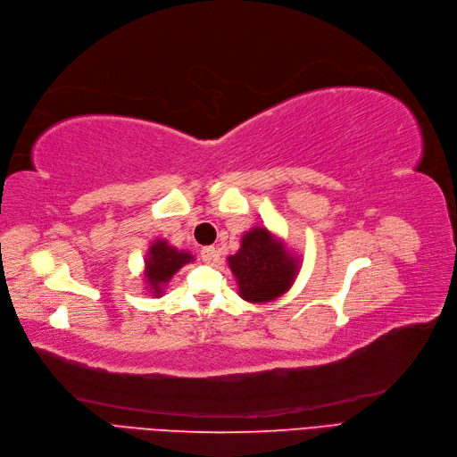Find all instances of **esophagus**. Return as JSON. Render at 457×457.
Segmentation results:
<instances>
[{"mask_svg": "<svg viewBox=\"0 0 457 457\" xmlns=\"http://www.w3.org/2000/svg\"><path fill=\"white\" fill-rule=\"evenodd\" d=\"M201 258H203V262H206V264H212L213 260H217V251H215V247H203L201 249Z\"/></svg>", "mask_w": 457, "mask_h": 457, "instance_id": "obj_1", "label": "esophagus"}]
</instances>
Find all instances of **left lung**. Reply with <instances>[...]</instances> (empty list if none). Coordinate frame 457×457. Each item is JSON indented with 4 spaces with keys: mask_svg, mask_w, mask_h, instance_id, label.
<instances>
[{
    "mask_svg": "<svg viewBox=\"0 0 457 457\" xmlns=\"http://www.w3.org/2000/svg\"><path fill=\"white\" fill-rule=\"evenodd\" d=\"M240 249L230 254L237 295L249 303H270L287 294L299 275L301 256L287 247L268 227H254L242 236Z\"/></svg>",
    "mask_w": 457,
    "mask_h": 457,
    "instance_id": "8db88e82",
    "label": "left lung"
}]
</instances>
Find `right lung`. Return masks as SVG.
Wrapping results in <instances>:
<instances>
[{
    "label": "right lung",
    "instance_id": "1",
    "mask_svg": "<svg viewBox=\"0 0 457 457\" xmlns=\"http://www.w3.org/2000/svg\"><path fill=\"white\" fill-rule=\"evenodd\" d=\"M195 256L189 251L177 249L167 240H154L148 245V253L145 256V271L143 280L150 295L162 297L163 288L169 285L182 266L193 262Z\"/></svg>",
    "mask_w": 457,
    "mask_h": 457
}]
</instances>
